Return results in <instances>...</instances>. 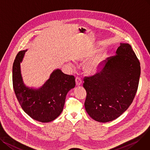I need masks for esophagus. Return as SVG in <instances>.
<instances>
[{"label": "esophagus", "mask_w": 150, "mask_h": 150, "mask_svg": "<svg viewBox=\"0 0 150 150\" xmlns=\"http://www.w3.org/2000/svg\"><path fill=\"white\" fill-rule=\"evenodd\" d=\"M75 81H76V84L77 86L80 85L82 83V82L81 79L80 77H76Z\"/></svg>", "instance_id": "esophagus-1"}]
</instances>
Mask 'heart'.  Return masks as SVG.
Masks as SVG:
<instances>
[{
	"instance_id": "obj_1",
	"label": "heart",
	"mask_w": 150,
	"mask_h": 150,
	"mask_svg": "<svg viewBox=\"0 0 150 150\" xmlns=\"http://www.w3.org/2000/svg\"><path fill=\"white\" fill-rule=\"evenodd\" d=\"M97 51H98V50H94L93 51H91V52H90V54H88V55L85 57L84 59L90 58L94 54L96 53ZM105 59H106V55L103 53L100 55H99L98 56L88 60L84 67L85 71L88 73H94L96 71H98L101 68L102 64L105 60Z\"/></svg>"
}]
</instances>
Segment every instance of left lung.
Returning <instances> with one entry per match:
<instances>
[{"instance_id": "1", "label": "left lung", "mask_w": 150, "mask_h": 150, "mask_svg": "<svg viewBox=\"0 0 150 150\" xmlns=\"http://www.w3.org/2000/svg\"><path fill=\"white\" fill-rule=\"evenodd\" d=\"M100 72L85 77V108L94 120L108 122L119 117L133 102L140 76V62L128 43H120L115 56L105 60Z\"/></svg>"}]
</instances>
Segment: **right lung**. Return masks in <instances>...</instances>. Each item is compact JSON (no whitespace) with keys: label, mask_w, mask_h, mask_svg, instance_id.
Listing matches in <instances>:
<instances>
[{"label":"right lung","mask_w":150,"mask_h":150,"mask_svg":"<svg viewBox=\"0 0 150 150\" xmlns=\"http://www.w3.org/2000/svg\"><path fill=\"white\" fill-rule=\"evenodd\" d=\"M26 51H19L13 63V84L16 98L31 118L43 123L51 122L62 112L66 96L76 85L75 78L57 69L40 88L26 86L21 71V62Z\"/></svg>","instance_id":"right-lung-1"}]
</instances>
